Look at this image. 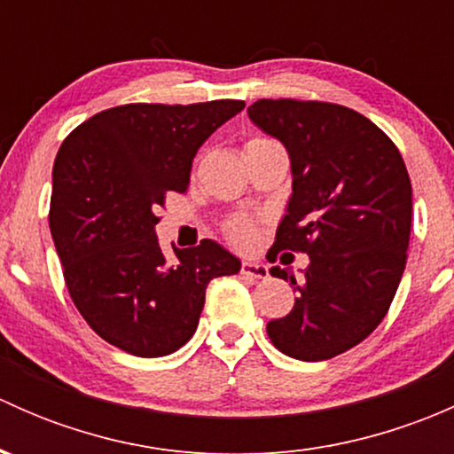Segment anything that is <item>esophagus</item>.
Wrapping results in <instances>:
<instances>
[{"label": "esophagus", "instance_id": "esophagus-1", "mask_svg": "<svg viewBox=\"0 0 454 454\" xmlns=\"http://www.w3.org/2000/svg\"><path fill=\"white\" fill-rule=\"evenodd\" d=\"M241 274L253 278V281H265L268 278V265L256 263V261H244L241 263Z\"/></svg>", "mask_w": 454, "mask_h": 454}]
</instances>
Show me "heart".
<instances>
[{
	"label": "heart",
	"instance_id": "b5f03b06",
	"mask_svg": "<svg viewBox=\"0 0 454 454\" xmlns=\"http://www.w3.org/2000/svg\"><path fill=\"white\" fill-rule=\"evenodd\" d=\"M272 140L268 138H250L248 142H246V149L248 146H256V145H270ZM228 237H231V241L235 246H239V248H253L254 241H256V228L253 222H248V219H237V222H232L231 226L226 228Z\"/></svg>",
	"mask_w": 454,
	"mask_h": 454
}]
</instances>
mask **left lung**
<instances>
[{
    "label": "left lung",
    "mask_w": 454,
    "mask_h": 454,
    "mask_svg": "<svg viewBox=\"0 0 454 454\" xmlns=\"http://www.w3.org/2000/svg\"><path fill=\"white\" fill-rule=\"evenodd\" d=\"M250 121L286 145L292 198L278 223V250L309 254L287 316L268 323L278 351L305 363L329 360L382 323L406 268L413 191L400 151L363 114L336 103L261 98Z\"/></svg>",
    "instance_id": "1"
}]
</instances>
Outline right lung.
<instances>
[{"instance_id":"right-lung-1","label":"right lung","mask_w":454,"mask_h":454,"mask_svg":"<svg viewBox=\"0 0 454 454\" xmlns=\"http://www.w3.org/2000/svg\"><path fill=\"white\" fill-rule=\"evenodd\" d=\"M244 107L121 105L63 140L50 232L76 309L109 345L140 358L173 354L198 329L210 278L239 272V259L210 239L167 261L155 223L167 193L189 189L204 140Z\"/></svg>"}]
</instances>
